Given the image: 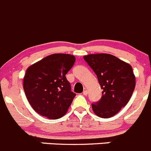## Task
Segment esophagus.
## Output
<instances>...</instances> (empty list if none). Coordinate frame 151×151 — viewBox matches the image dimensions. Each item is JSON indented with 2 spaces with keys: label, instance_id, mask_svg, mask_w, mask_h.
I'll list each match as a JSON object with an SVG mask.
<instances>
[{
  "label": "esophagus",
  "instance_id": "obj_1",
  "mask_svg": "<svg viewBox=\"0 0 151 151\" xmlns=\"http://www.w3.org/2000/svg\"><path fill=\"white\" fill-rule=\"evenodd\" d=\"M83 93L85 95V96H86V95H88V91L87 90H85L83 92Z\"/></svg>",
  "mask_w": 151,
  "mask_h": 151
}]
</instances>
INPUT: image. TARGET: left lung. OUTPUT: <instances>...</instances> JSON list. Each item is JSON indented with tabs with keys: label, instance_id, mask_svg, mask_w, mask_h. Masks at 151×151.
<instances>
[{
	"label": "left lung",
	"instance_id": "1",
	"mask_svg": "<svg viewBox=\"0 0 151 151\" xmlns=\"http://www.w3.org/2000/svg\"><path fill=\"white\" fill-rule=\"evenodd\" d=\"M97 77L102 97L91 104L95 114L102 118L114 116L131 99L136 86L135 76L129 64L108 54L84 56Z\"/></svg>",
	"mask_w": 151,
	"mask_h": 151
}]
</instances>
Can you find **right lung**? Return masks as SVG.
<instances>
[{
	"instance_id": "obj_1",
	"label": "right lung",
	"mask_w": 151,
	"mask_h": 151,
	"mask_svg": "<svg viewBox=\"0 0 151 151\" xmlns=\"http://www.w3.org/2000/svg\"><path fill=\"white\" fill-rule=\"evenodd\" d=\"M74 62L73 55L54 54L27 68L23 90L37 114L52 119L65 115L76 96L65 77Z\"/></svg>"
}]
</instances>
